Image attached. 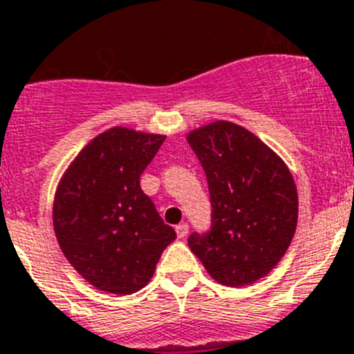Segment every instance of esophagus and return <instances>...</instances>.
Wrapping results in <instances>:
<instances>
[{
    "instance_id": "34e87169",
    "label": "esophagus",
    "mask_w": 354,
    "mask_h": 354,
    "mask_svg": "<svg viewBox=\"0 0 354 354\" xmlns=\"http://www.w3.org/2000/svg\"><path fill=\"white\" fill-rule=\"evenodd\" d=\"M175 232H177V236L183 239V237H186L187 234H189V227H187V223H180L175 227Z\"/></svg>"
}]
</instances>
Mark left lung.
<instances>
[{
	"label": "left lung",
	"mask_w": 354,
	"mask_h": 354,
	"mask_svg": "<svg viewBox=\"0 0 354 354\" xmlns=\"http://www.w3.org/2000/svg\"><path fill=\"white\" fill-rule=\"evenodd\" d=\"M207 177L211 228L187 245L223 286L266 277L289 248L298 223V192L286 162L232 122L187 134Z\"/></svg>",
	"instance_id": "left-lung-1"
}]
</instances>
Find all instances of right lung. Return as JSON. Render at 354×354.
Segmentation results:
<instances>
[{"label":"right lung","instance_id":"obj_1","mask_svg":"<svg viewBox=\"0 0 354 354\" xmlns=\"http://www.w3.org/2000/svg\"><path fill=\"white\" fill-rule=\"evenodd\" d=\"M162 142L161 134L113 127L81 150L58 184L56 239L74 270L97 289L140 290L177 237L140 186Z\"/></svg>","mask_w":354,"mask_h":354}]
</instances>
